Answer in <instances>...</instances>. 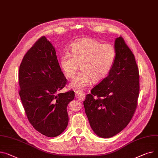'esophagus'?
Wrapping results in <instances>:
<instances>
[{
    "mask_svg": "<svg viewBox=\"0 0 158 158\" xmlns=\"http://www.w3.org/2000/svg\"><path fill=\"white\" fill-rule=\"evenodd\" d=\"M76 97L81 101L82 102L85 98V93L82 92L81 91H76Z\"/></svg>",
    "mask_w": 158,
    "mask_h": 158,
    "instance_id": "34e87169",
    "label": "esophagus"
}]
</instances>
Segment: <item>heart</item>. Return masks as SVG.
I'll return each instance as SVG.
<instances>
[{"instance_id": "obj_1", "label": "heart", "mask_w": 158, "mask_h": 158, "mask_svg": "<svg viewBox=\"0 0 158 158\" xmlns=\"http://www.w3.org/2000/svg\"><path fill=\"white\" fill-rule=\"evenodd\" d=\"M117 52L111 44L91 39H83L73 43L70 54L65 52L60 58V65L65 76L72 79L80 65L81 73L70 84V87L80 91L91 81L98 83L106 78L116 60Z\"/></svg>"}]
</instances>
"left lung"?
Instances as JSON below:
<instances>
[{
  "instance_id": "left-lung-1",
  "label": "left lung",
  "mask_w": 158,
  "mask_h": 158,
  "mask_svg": "<svg viewBox=\"0 0 158 158\" xmlns=\"http://www.w3.org/2000/svg\"><path fill=\"white\" fill-rule=\"evenodd\" d=\"M114 47V65L83 102L92 130L105 139L127 127L137 106L140 91L139 68L132 51L121 36L115 39Z\"/></svg>"
}]
</instances>
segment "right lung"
<instances>
[{"label": "right lung", "mask_w": 158, "mask_h": 158, "mask_svg": "<svg viewBox=\"0 0 158 158\" xmlns=\"http://www.w3.org/2000/svg\"><path fill=\"white\" fill-rule=\"evenodd\" d=\"M19 94L27 117L33 127L48 137L60 135L67 128V107L74 91L59 93L67 82L61 72L55 48L43 36L39 39L21 63Z\"/></svg>", "instance_id": "1"}]
</instances>
